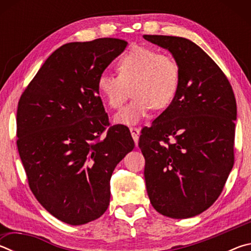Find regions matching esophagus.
<instances>
[{"label": "esophagus", "instance_id": "34e87169", "mask_svg": "<svg viewBox=\"0 0 251 251\" xmlns=\"http://www.w3.org/2000/svg\"><path fill=\"white\" fill-rule=\"evenodd\" d=\"M129 130H130L131 137H133V139L135 141L136 146H137V143H138V136H139V133H141V129L137 128V127H130Z\"/></svg>", "mask_w": 251, "mask_h": 251}]
</instances>
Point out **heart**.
<instances>
[{
	"label": "heart",
	"instance_id": "b5f03b06",
	"mask_svg": "<svg viewBox=\"0 0 251 251\" xmlns=\"http://www.w3.org/2000/svg\"><path fill=\"white\" fill-rule=\"evenodd\" d=\"M118 76L100 75L97 91L108 107L120 109L129 97L134 100L115 115L122 125H135L151 110L165 109L177 95L180 67L173 56L145 46H131L116 63Z\"/></svg>",
	"mask_w": 251,
	"mask_h": 251
}]
</instances>
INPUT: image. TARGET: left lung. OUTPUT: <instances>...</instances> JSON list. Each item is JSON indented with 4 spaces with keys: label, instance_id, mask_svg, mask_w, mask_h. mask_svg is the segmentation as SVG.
Here are the masks:
<instances>
[{
    "label": "left lung",
    "instance_id": "obj_1",
    "mask_svg": "<svg viewBox=\"0 0 251 251\" xmlns=\"http://www.w3.org/2000/svg\"><path fill=\"white\" fill-rule=\"evenodd\" d=\"M144 39L168 50L180 67L175 100L139 137L147 194L159 214L190 218L217 201L232 169L235 94L220 67L194 42Z\"/></svg>",
    "mask_w": 251,
    "mask_h": 251
}]
</instances>
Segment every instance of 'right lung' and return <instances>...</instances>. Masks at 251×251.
I'll use <instances>...</instances> for the list:
<instances>
[{
	"mask_svg": "<svg viewBox=\"0 0 251 251\" xmlns=\"http://www.w3.org/2000/svg\"><path fill=\"white\" fill-rule=\"evenodd\" d=\"M126 46L114 37L61 46L19 100L16 145L29 189L66 224L104 214L113 171L135 146L129 129L110 126L97 91V79Z\"/></svg>",
	"mask_w": 251,
	"mask_h": 251,
	"instance_id": "right-lung-1",
	"label": "right lung"
}]
</instances>
